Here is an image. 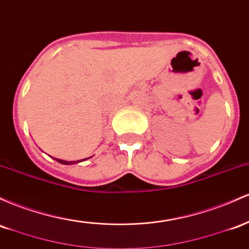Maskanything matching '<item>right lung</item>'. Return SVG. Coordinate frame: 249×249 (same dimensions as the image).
<instances>
[{
	"label": "right lung",
	"instance_id": "right-lung-1",
	"mask_svg": "<svg viewBox=\"0 0 249 249\" xmlns=\"http://www.w3.org/2000/svg\"><path fill=\"white\" fill-rule=\"evenodd\" d=\"M55 160H56L57 162H60V163H62V164H72V163H77V162H79V161H63V160H60V159H55ZM83 160H86V159H83ZM83 160H80V162L83 161Z\"/></svg>",
	"mask_w": 249,
	"mask_h": 249
}]
</instances>
